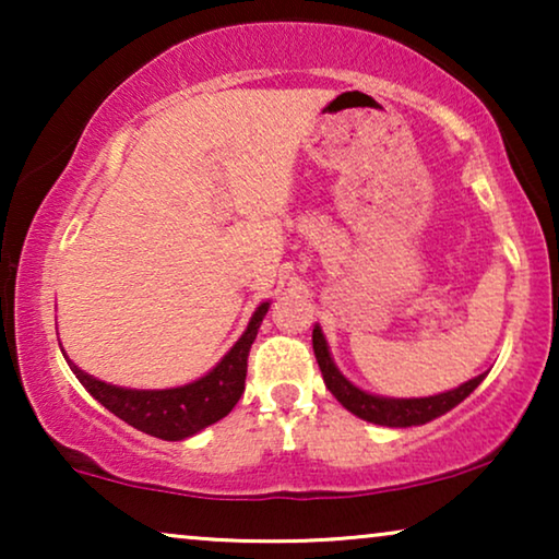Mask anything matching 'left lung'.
<instances>
[{"label":"left lung","mask_w":559,"mask_h":559,"mask_svg":"<svg viewBox=\"0 0 559 559\" xmlns=\"http://www.w3.org/2000/svg\"><path fill=\"white\" fill-rule=\"evenodd\" d=\"M312 350H316L325 386L331 389L335 400H338L350 415L384 427H415L432 423L435 417L445 415V412L457 407V404L486 379V373H478L476 379L465 381V384L450 389V392H440L432 396H409V400H404V396H379L364 392L361 386H356L354 381L343 377L341 369L333 361L331 348H328V341L318 323L312 328Z\"/></svg>","instance_id":"8db88e82"}]
</instances>
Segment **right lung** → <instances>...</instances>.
<instances>
[{
  "instance_id": "1",
  "label": "right lung",
  "mask_w": 559,
  "mask_h": 559,
  "mask_svg": "<svg viewBox=\"0 0 559 559\" xmlns=\"http://www.w3.org/2000/svg\"><path fill=\"white\" fill-rule=\"evenodd\" d=\"M266 310H270V302L259 305L249 320L247 331L241 333V338L234 343L231 350L205 377L182 386L127 389L106 384V381L81 371L66 356V350H63L75 379L86 386V392L119 419H124L127 425L159 440H186L205 430L209 425L218 423V419H224L234 409V404L241 400L249 348L257 338V331L262 325Z\"/></svg>"
}]
</instances>
